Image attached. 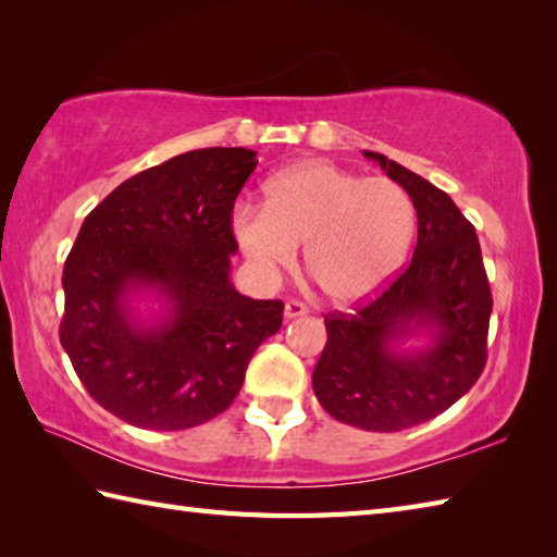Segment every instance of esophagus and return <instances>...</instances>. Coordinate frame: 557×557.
I'll return each instance as SVG.
<instances>
[{"instance_id":"esophagus-1","label":"esophagus","mask_w":557,"mask_h":557,"mask_svg":"<svg viewBox=\"0 0 557 557\" xmlns=\"http://www.w3.org/2000/svg\"><path fill=\"white\" fill-rule=\"evenodd\" d=\"M309 313V306L301 301H287L285 304V318H297V315H306Z\"/></svg>"}]
</instances>
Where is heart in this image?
<instances>
[{
	"instance_id": "b5f03b06",
	"label": "heart",
	"mask_w": 557,
	"mask_h": 557,
	"mask_svg": "<svg viewBox=\"0 0 557 557\" xmlns=\"http://www.w3.org/2000/svg\"><path fill=\"white\" fill-rule=\"evenodd\" d=\"M413 203L393 180L301 162L265 184V206L242 203L232 234L263 277L297 263L325 297L351 304L371 297L393 277L413 234Z\"/></svg>"
}]
</instances>
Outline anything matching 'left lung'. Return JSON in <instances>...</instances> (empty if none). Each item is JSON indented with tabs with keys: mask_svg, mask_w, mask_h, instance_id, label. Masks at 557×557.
Listing matches in <instances>:
<instances>
[{
	"mask_svg": "<svg viewBox=\"0 0 557 557\" xmlns=\"http://www.w3.org/2000/svg\"><path fill=\"white\" fill-rule=\"evenodd\" d=\"M363 156L409 194L419 218L417 248L375 299L325 315L313 393L342 423L395 433L435 419L479 381L493 297L474 224L453 198L381 152ZM417 326L430 330L434 345L397 355L394 342Z\"/></svg>",
	"mask_w": 557,
	"mask_h": 557,
	"instance_id": "obj_1",
	"label": "left lung"
}]
</instances>
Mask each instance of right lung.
I'll list each match as a JSON object with an SVG mask.
<instances>
[{
	"label": "right lung",
	"instance_id": "right-lung-1",
	"mask_svg": "<svg viewBox=\"0 0 557 557\" xmlns=\"http://www.w3.org/2000/svg\"><path fill=\"white\" fill-rule=\"evenodd\" d=\"M248 148H203L138 172L83 220L64 263L59 342L88 395L148 431L215 419L239 395L260 342L282 325L280 299L230 282L232 210L256 170ZM152 288L169 315L146 329L127 294Z\"/></svg>",
	"mask_w": 557,
	"mask_h": 557
}]
</instances>
